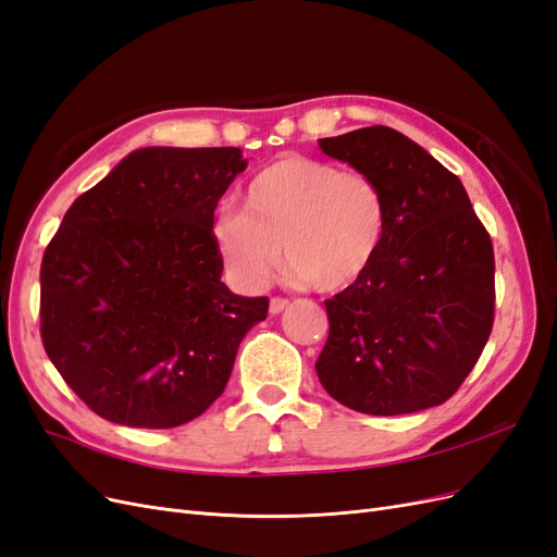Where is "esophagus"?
I'll list each match as a JSON object with an SVG mask.
<instances>
[{
    "instance_id": "1",
    "label": "esophagus",
    "mask_w": 557,
    "mask_h": 557,
    "mask_svg": "<svg viewBox=\"0 0 557 557\" xmlns=\"http://www.w3.org/2000/svg\"><path fill=\"white\" fill-rule=\"evenodd\" d=\"M288 305H290V301L285 297H272V301H269V311L281 313L283 309H288Z\"/></svg>"
}]
</instances>
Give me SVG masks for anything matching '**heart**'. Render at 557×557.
Masks as SVG:
<instances>
[{
	"mask_svg": "<svg viewBox=\"0 0 557 557\" xmlns=\"http://www.w3.org/2000/svg\"><path fill=\"white\" fill-rule=\"evenodd\" d=\"M242 211L213 223L227 272L262 288L283 258L318 293L358 283L385 237V199L372 176L327 160L285 156L250 178Z\"/></svg>",
	"mask_w": 557,
	"mask_h": 557,
	"instance_id": "heart-1",
	"label": "heart"
}]
</instances>
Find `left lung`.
Here are the masks:
<instances>
[{"label": "left lung", "instance_id": "8db88e82", "mask_svg": "<svg viewBox=\"0 0 557 557\" xmlns=\"http://www.w3.org/2000/svg\"><path fill=\"white\" fill-rule=\"evenodd\" d=\"M325 156L372 176L385 237L369 272L325 299L330 334L315 372L330 397L369 416L450 399L495 320V252L465 185L397 129L318 139Z\"/></svg>", "mask_w": 557, "mask_h": 557}]
</instances>
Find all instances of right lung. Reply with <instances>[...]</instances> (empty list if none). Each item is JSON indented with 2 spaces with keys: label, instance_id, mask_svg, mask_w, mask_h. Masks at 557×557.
<instances>
[{
  "label": "right lung",
  "instance_id": "1",
  "mask_svg": "<svg viewBox=\"0 0 557 557\" xmlns=\"http://www.w3.org/2000/svg\"><path fill=\"white\" fill-rule=\"evenodd\" d=\"M242 148H141L64 213L41 260V342L111 423H190L223 395L267 297L221 281L213 211Z\"/></svg>",
  "mask_w": 557,
  "mask_h": 557
}]
</instances>
